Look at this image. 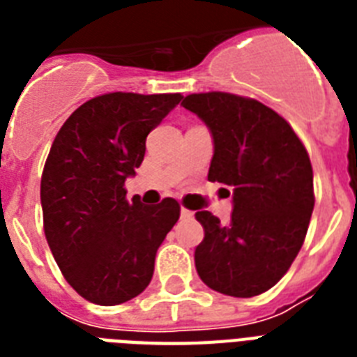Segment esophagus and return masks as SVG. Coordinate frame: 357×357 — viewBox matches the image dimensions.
Wrapping results in <instances>:
<instances>
[{"label": "esophagus", "mask_w": 357, "mask_h": 357, "mask_svg": "<svg viewBox=\"0 0 357 357\" xmlns=\"http://www.w3.org/2000/svg\"><path fill=\"white\" fill-rule=\"evenodd\" d=\"M195 217V213L190 211V209H185V207H181V218H185V220H189V218Z\"/></svg>", "instance_id": "esophagus-1"}]
</instances>
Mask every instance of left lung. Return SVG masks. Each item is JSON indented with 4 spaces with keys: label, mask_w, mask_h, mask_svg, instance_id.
<instances>
[{
    "label": "left lung",
    "mask_w": 357,
    "mask_h": 357,
    "mask_svg": "<svg viewBox=\"0 0 357 357\" xmlns=\"http://www.w3.org/2000/svg\"><path fill=\"white\" fill-rule=\"evenodd\" d=\"M181 105L211 131L207 178L234 202L228 224L196 213L206 231L195 252L198 276L228 296L265 293L289 271L307 234L315 206L310 155L293 128L257 100L204 92Z\"/></svg>",
    "instance_id": "obj_1"
}]
</instances>
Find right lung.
Returning a JSON list of instances; mask_svg holds the SVG:
<instances>
[{"instance_id":"obj_1","label":"right lung","mask_w":357,"mask_h":357,"mask_svg":"<svg viewBox=\"0 0 357 357\" xmlns=\"http://www.w3.org/2000/svg\"><path fill=\"white\" fill-rule=\"evenodd\" d=\"M181 100L133 92L92 98L53 140L40 181L44 234L66 282L89 302L123 304L151 282L179 204L129 202L123 183L144 159L148 133Z\"/></svg>"}]
</instances>
